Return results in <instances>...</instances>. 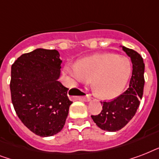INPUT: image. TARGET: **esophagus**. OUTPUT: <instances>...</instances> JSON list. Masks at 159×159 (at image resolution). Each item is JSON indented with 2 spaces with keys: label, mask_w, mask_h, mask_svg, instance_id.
<instances>
[{
  "label": "esophagus",
  "mask_w": 159,
  "mask_h": 159,
  "mask_svg": "<svg viewBox=\"0 0 159 159\" xmlns=\"http://www.w3.org/2000/svg\"><path fill=\"white\" fill-rule=\"evenodd\" d=\"M83 100H84L85 102H89V101H91V100H92V97H91V95H87V96H86V97H84V98H83Z\"/></svg>",
  "instance_id": "obj_1"
}]
</instances>
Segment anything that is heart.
<instances>
[{
  "instance_id": "obj_1",
  "label": "heart",
  "mask_w": 159,
  "mask_h": 159,
  "mask_svg": "<svg viewBox=\"0 0 159 159\" xmlns=\"http://www.w3.org/2000/svg\"><path fill=\"white\" fill-rule=\"evenodd\" d=\"M65 72L76 84L88 83L92 79L97 94L112 98L122 92L132 71L130 60L116 53H104L83 57L76 64L67 63Z\"/></svg>"
}]
</instances>
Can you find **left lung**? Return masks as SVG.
<instances>
[{
    "label": "left lung",
    "instance_id": "8db88e82",
    "mask_svg": "<svg viewBox=\"0 0 159 159\" xmlns=\"http://www.w3.org/2000/svg\"><path fill=\"white\" fill-rule=\"evenodd\" d=\"M133 63V72L129 87L115 99L102 102V110L92 118L98 127L110 132L118 131L133 118L138 110L143 94L144 63L143 57L136 51L122 46Z\"/></svg>",
    "mask_w": 159,
    "mask_h": 159
}]
</instances>
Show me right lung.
<instances>
[{"label":"right lung","instance_id":"right-lung-1","mask_svg":"<svg viewBox=\"0 0 159 159\" xmlns=\"http://www.w3.org/2000/svg\"><path fill=\"white\" fill-rule=\"evenodd\" d=\"M53 49L24 53L11 66V102L30 131L42 137L62 130L72 104L68 88L58 81L62 60Z\"/></svg>","mask_w":159,"mask_h":159}]
</instances>
